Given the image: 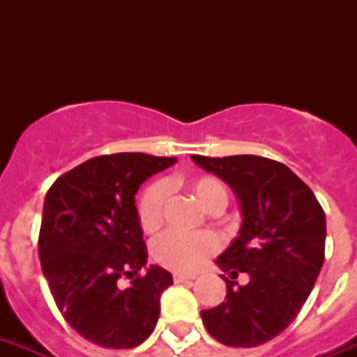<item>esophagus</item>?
Wrapping results in <instances>:
<instances>
[{
    "label": "esophagus",
    "mask_w": 357,
    "mask_h": 357,
    "mask_svg": "<svg viewBox=\"0 0 357 357\" xmlns=\"http://www.w3.org/2000/svg\"><path fill=\"white\" fill-rule=\"evenodd\" d=\"M196 276H192V274H181V272H176L174 274V282L176 283H187V282H192Z\"/></svg>",
    "instance_id": "esophagus-1"
}]
</instances>
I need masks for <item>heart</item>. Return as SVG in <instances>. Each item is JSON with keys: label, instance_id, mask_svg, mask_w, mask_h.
I'll use <instances>...</instances> for the list:
<instances>
[{"label": "heart", "instance_id": "b5f03b06", "mask_svg": "<svg viewBox=\"0 0 357 357\" xmlns=\"http://www.w3.org/2000/svg\"><path fill=\"white\" fill-rule=\"evenodd\" d=\"M187 189L192 192L198 204L207 211L226 207L228 204V190L220 179L211 176H198L187 181ZM168 198L167 185L157 181L150 185L142 192L137 206V217H139L140 228L146 234L155 231L162 222V211ZM220 248V237L213 231H202V234H168L157 237L151 244V255L159 265L172 268L178 272H190L200 268L209 255H213Z\"/></svg>", "mask_w": 357, "mask_h": 357}]
</instances>
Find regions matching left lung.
Listing matches in <instances>:
<instances>
[{
  "instance_id": "obj_1",
  "label": "left lung",
  "mask_w": 357,
  "mask_h": 357,
  "mask_svg": "<svg viewBox=\"0 0 357 357\" xmlns=\"http://www.w3.org/2000/svg\"><path fill=\"white\" fill-rule=\"evenodd\" d=\"M192 161L231 187L243 215L238 235L217 257L231 278L222 276L226 300L202 311V321L222 344L259 347L282 333L310 296L324 263L326 217L313 190L282 162L259 155ZM238 271L249 274L246 286L233 282Z\"/></svg>"
}]
</instances>
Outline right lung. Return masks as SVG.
I'll use <instances>...</instances> for the list:
<instances>
[{"label":"right lung","instance_id":"obj_1","mask_svg":"<svg viewBox=\"0 0 357 357\" xmlns=\"http://www.w3.org/2000/svg\"><path fill=\"white\" fill-rule=\"evenodd\" d=\"M176 157L113 153L81 162L47 190L38 257L70 326L105 349H133L159 319L172 274L150 265L135 195ZM146 270L144 275L139 272ZM132 280L128 289L120 277Z\"/></svg>","mask_w":357,"mask_h":357}]
</instances>
